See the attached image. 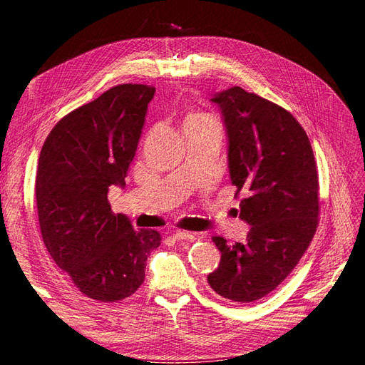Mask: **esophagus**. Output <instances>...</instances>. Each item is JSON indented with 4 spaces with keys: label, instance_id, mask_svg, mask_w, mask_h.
I'll return each mask as SVG.
<instances>
[{
    "label": "esophagus",
    "instance_id": "obj_1",
    "mask_svg": "<svg viewBox=\"0 0 365 365\" xmlns=\"http://www.w3.org/2000/svg\"><path fill=\"white\" fill-rule=\"evenodd\" d=\"M173 239L175 240H189V239H193V235L187 233V231H175Z\"/></svg>",
    "mask_w": 365,
    "mask_h": 365
}]
</instances>
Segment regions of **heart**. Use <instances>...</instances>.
I'll use <instances>...</instances> for the list:
<instances>
[{
    "label": "heart",
    "mask_w": 365,
    "mask_h": 365,
    "mask_svg": "<svg viewBox=\"0 0 365 365\" xmlns=\"http://www.w3.org/2000/svg\"><path fill=\"white\" fill-rule=\"evenodd\" d=\"M215 118L210 117L207 114H202V113H195V114H190L189 117L185 118L184 121V126H192V125H204V123H208V121H213Z\"/></svg>",
    "instance_id": "1"
}]
</instances>
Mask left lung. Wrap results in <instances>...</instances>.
I'll return each mask as SVG.
<instances>
[{
	"instance_id": "left-lung-1",
	"label": "left lung",
	"mask_w": 365,
	"mask_h": 365,
	"mask_svg": "<svg viewBox=\"0 0 365 365\" xmlns=\"http://www.w3.org/2000/svg\"><path fill=\"white\" fill-rule=\"evenodd\" d=\"M228 135L231 182L240 192L247 240L220 251L208 283L220 297L251 303L272 292L300 262L318 227L317 163L304 129L284 108L240 86L216 94Z\"/></svg>"
}]
</instances>
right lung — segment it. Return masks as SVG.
Here are the masks:
<instances>
[{
	"label": "right lung",
	"mask_w": 365,
	"mask_h": 365,
	"mask_svg": "<svg viewBox=\"0 0 365 365\" xmlns=\"http://www.w3.org/2000/svg\"><path fill=\"white\" fill-rule=\"evenodd\" d=\"M155 88L113 86L51 129L38 161L35 195L43 245L83 295L111 303L145 282L157 230L113 213L111 185H125Z\"/></svg>",
	"instance_id": "obj_1"
}]
</instances>
